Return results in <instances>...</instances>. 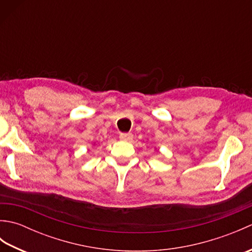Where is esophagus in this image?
Listing matches in <instances>:
<instances>
[{
  "label": "esophagus",
  "instance_id": "obj_1",
  "mask_svg": "<svg viewBox=\"0 0 252 252\" xmlns=\"http://www.w3.org/2000/svg\"><path fill=\"white\" fill-rule=\"evenodd\" d=\"M119 138L121 141H126V142L132 141L133 140V134H132V133H121Z\"/></svg>",
  "mask_w": 252,
  "mask_h": 252
}]
</instances>
